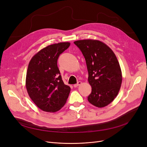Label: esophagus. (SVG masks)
Here are the masks:
<instances>
[{"label": "esophagus", "mask_w": 147, "mask_h": 147, "mask_svg": "<svg viewBox=\"0 0 147 147\" xmlns=\"http://www.w3.org/2000/svg\"><path fill=\"white\" fill-rule=\"evenodd\" d=\"M82 84V82H81L80 81H79V82H78V83H77L76 84H74V86H74V88H76V87H78V86L80 85V84Z\"/></svg>", "instance_id": "obj_1"}]
</instances>
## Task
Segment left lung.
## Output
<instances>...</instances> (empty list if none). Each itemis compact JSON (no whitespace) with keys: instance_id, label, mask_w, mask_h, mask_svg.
Returning a JSON list of instances; mask_svg holds the SVG:
<instances>
[{"instance_id":"obj_1","label":"left lung","mask_w":147,"mask_h":147,"mask_svg":"<svg viewBox=\"0 0 147 147\" xmlns=\"http://www.w3.org/2000/svg\"><path fill=\"white\" fill-rule=\"evenodd\" d=\"M74 43L86 61L92 87L88 101L97 107L107 106L116 97L121 87V71L116 57L109 46L99 40H82Z\"/></svg>"}]
</instances>
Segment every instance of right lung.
<instances>
[{"label": "right lung", "mask_w": 147, "mask_h": 147, "mask_svg": "<svg viewBox=\"0 0 147 147\" xmlns=\"http://www.w3.org/2000/svg\"><path fill=\"white\" fill-rule=\"evenodd\" d=\"M68 42L49 45L31 59L26 76V88L30 98L43 111L56 112L66 102L70 88L64 83L57 65L60 54Z\"/></svg>", "instance_id": "add662e5"}]
</instances>
